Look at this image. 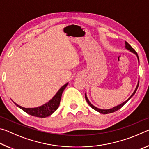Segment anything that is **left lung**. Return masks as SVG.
I'll return each mask as SVG.
<instances>
[{"label":"left lung","instance_id":"1","mask_svg":"<svg viewBox=\"0 0 149 149\" xmlns=\"http://www.w3.org/2000/svg\"><path fill=\"white\" fill-rule=\"evenodd\" d=\"M125 49H126L128 50H130V52H133V54H135L136 55V56H137L138 62H139V56H138L137 53L135 51V50L133 49L132 47H131V45H130L129 43H127V42H126V41H125ZM138 86H139V80H138L137 85V86H136V88H135V91H133V93H132V95H131L130 97H129V99L126 100L125 101H124L123 102L121 103L120 104L116 106V107H113V108H110V109H100V108H99L95 107L94 105H93V104H91V102L89 101V100L88 99L86 93H85V99H86L87 103H88V104H89V105L90 106V107L93 108V109H94V110H95L96 111H97V112H99V113H100V114H109V113H112V112H116V111H117L118 110L120 109V108H122V107H123V106L124 105V104H125V103L127 102L128 101V100H129L131 99V98H132V97H133V96L135 95V93H136V91H137V88H138Z\"/></svg>","mask_w":149,"mask_h":149}]
</instances>
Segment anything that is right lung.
Instances as JSON below:
<instances>
[{"instance_id": "right-lung-1", "label": "right lung", "mask_w": 149, "mask_h": 149, "mask_svg": "<svg viewBox=\"0 0 149 149\" xmlns=\"http://www.w3.org/2000/svg\"><path fill=\"white\" fill-rule=\"evenodd\" d=\"M68 83H66L65 85L60 88V89L58 91V92L56 93L53 97L50 99L49 102H47L45 104H42V106H40L38 107L35 108H24L22 107L21 106L16 104L14 102L17 107L21 108L23 110L24 112H26L28 114L31 116H33L35 117H39V118H46L52 114L56 111L58 108L59 107L60 100H61L62 93L65 89V88L67 87Z\"/></svg>"}]
</instances>
